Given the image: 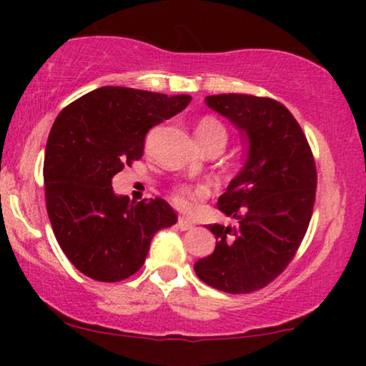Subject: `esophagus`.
Masks as SVG:
<instances>
[{
  "label": "esophagus",
  "instance_id": "34e87169",
  "mask_svg": "<svg viewBox=\"0 0 366 366\" xmlns=\"http://www.w3.org/2000/svg\"><path fill=\"white\" fill-rule=\"evenodd\" d=\"M177 227H179L180 230H192V229H194V225H192L191 222L184 220V218H179V222H177Z\"/></svg>",
  "mask_w": 366,
  "mask_h": 366
}]
</instances>
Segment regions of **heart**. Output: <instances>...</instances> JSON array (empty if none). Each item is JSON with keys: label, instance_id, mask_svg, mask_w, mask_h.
I'll return each instance as SVG.
<instances>
[{"label": "heart", "instance_id": "heart-1", "mask_svg": "<svg viewBox=\"0 0 366 366\" xmlns=\"http://www.w3.org/2000/svg\"><path fill=\"white\" fill-rule=\"evenodd\" d=\"M196 137L204 149L215 148V146H222V148H224L227 142V132L224 125H222L217 119H213V117H203V119L197 122ZM203 196V189H194L189 186L175 187L174 194H172L174 203L182 209H189L196 199H199V197Z\"/></svg>", "mask_w": 366, "mask_h": 366}]
</instances>
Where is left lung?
I'll return each instance as SVG.
<instances>
[{
  "label": "left lung",
  "instance_id": "8db88e82",
  "mask_svg": "<svg viewBox=\"0 0 366 366\" xmlns=\"http://www.w3.org/2000/svg\"><path fill=\"white\" fill-rule=\"evenodd\" d=\"M204 103L241 130L247 158L218 197V209L237 225H208L215 251L197 259L194 272L218 291L253 292L282 274L303 241L317 167L303 130L282 103L251 94H215Z\"/></svg>",
  "mask_w": 366,
  "mask_h": 366
}]
</instances>
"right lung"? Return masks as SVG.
<instances>
[{
  "instance_id": "add662e5",
  "label": "right lung",
  "mask_w": 366,
  "mask_h": 366,
  "mask_svg": "<svg viewBox=\"0 0 366 366\" xmlns=\"http://www.w3.org/2000/svg\"><path fill=\"white\" fill-rule=\"evenodd\" d=\"M189 103V94L104 86L56 117L44 154L46 208L61 251L84 275L99 282L134 275L154 234L177 222L165 199L117 196L112 179L142 157L151 127Z\"/></svg>"
}]
</instances>
